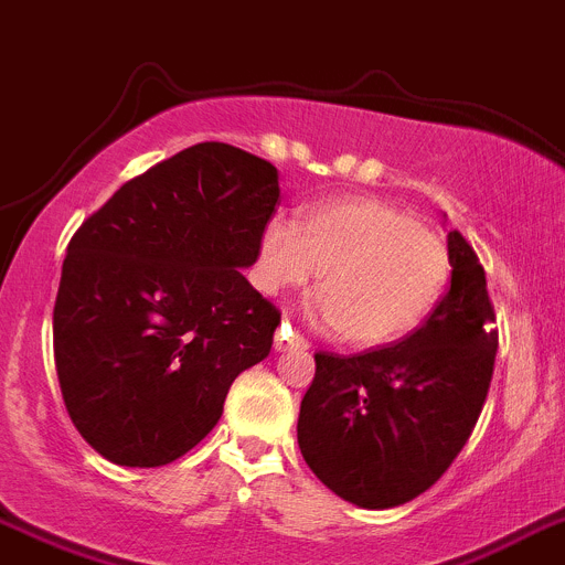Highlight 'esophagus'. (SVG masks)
<instances>
[{
	"instance_id": "1",
	"label": "esophagus",
	"mask_w": 565,
	"mask_h": 565,
	"mask_svg": "<svg viewBox=\"0 0 565 565\" xmlns=\"http://www.w3.org/2000/svg\"><path fill=\"white\" fill-rule=\"evenodd\" d=\"M307 340L300 334H295L289 329V323H281V329L276 331V351H307Z\"/></svg>"
}]
</instances>
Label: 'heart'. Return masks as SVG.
Segmentation results:
<instances>
[{"label": "heart", "instance_id": "heart-1", "mask_svg": "<svg viewBox=\"0 0 565 565\" xmlns=\"http://www.w3.org/2000/svg\"><path fill=\"white\" fill-rule=\"evenodd\" d=\"M318 273L315 323L373 348L409 334L431 312L449 278V247L407 211L371 198L315 205L300 225L273 217L258 239V289L276 295Z\"/></svg>", "mask_w": 565, "mask_h": 565}]
</instances>
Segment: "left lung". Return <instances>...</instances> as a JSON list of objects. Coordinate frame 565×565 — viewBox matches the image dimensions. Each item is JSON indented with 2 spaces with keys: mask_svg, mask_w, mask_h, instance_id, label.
Segmentation results:
<instances>
[{
  "mask_svg": "<svg viewBox=\"0 0 565 565\" xmlns=\"http://www.w3.org/2000/svg\"><path fill=\"white\" fill-rule=\"evenodd\" d=\"M449 292L420 329L365 354H315L298 446L315 477L356 508L413 502L455 462L488 395L499 337L484 270L446 236Z\"/></svg>",
  "mask_w": 565,
  "mask_h": 565,
  "instance_id": "8db88e82",
  "label": "left lung"
}]
</instances>
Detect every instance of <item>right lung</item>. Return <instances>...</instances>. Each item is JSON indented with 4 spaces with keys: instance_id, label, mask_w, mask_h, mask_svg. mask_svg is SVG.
<instances>
[{
    "instance_id": "right-lung-1",
    "label": "right lung",
    "mask_w": 565,
    "mask_h": 565,
    "mask_svg": "<svg viewBox=\"0 0 565 565\" xmlns=\"http://www.w3.org/2000/svg\"><path fill=\"white\" fill-rule=\"evenodd\" d=\"M278 170L203 141L125 183L68 242L52 331L68 418L105 460L158 468L194 449L281 315L242 270Z\"/></svg>"
}]
</instances>
